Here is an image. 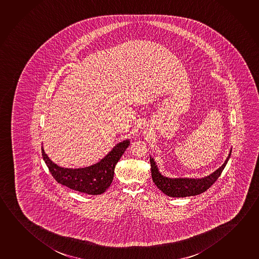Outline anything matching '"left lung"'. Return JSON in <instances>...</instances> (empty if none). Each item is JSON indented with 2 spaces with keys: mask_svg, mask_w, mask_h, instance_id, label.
Here are the masks:
<instances>
[{
  "mask_svg": "<svg viewBox=\"0 0 259 259\" xmlns=\"http://www.w3.org/2000/svg\"><path fill=\"white\" fill-rule=\"evenodd\" d=\"M231 151L225 162L211 175L203 179H168L159 173L155 161L150 158L151 168V178L159 190L170 197H186L199 195L206 191L209 187L218 179L230 159Z\"/></svg>",
  "mask_w": 259,
  "mask_h": 259,
  "instance_id": "left-lung-1",
  "label": "left lung"
}]
</instances>
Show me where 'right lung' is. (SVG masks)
<instances>
[{
	"label": "right lung",
	"instance_id": "right-lung-1",
	"mask_svg": "<svg viewBox=\"0 0 259 259\" xmlns=\"http://www.w3.org/2000/svg\"><path fill=\"white\" fill-rule=\"evenodd\" d=\"M130 144L129 140L116 144L100 162L82 168H65L54 163L42 150V156L50 173L58 183L72 190L97 195L103 194L113 181L115 167Z\"/></svg>",
	"mask_w": 259,
	"mask_h": 259
}]
</instances>
